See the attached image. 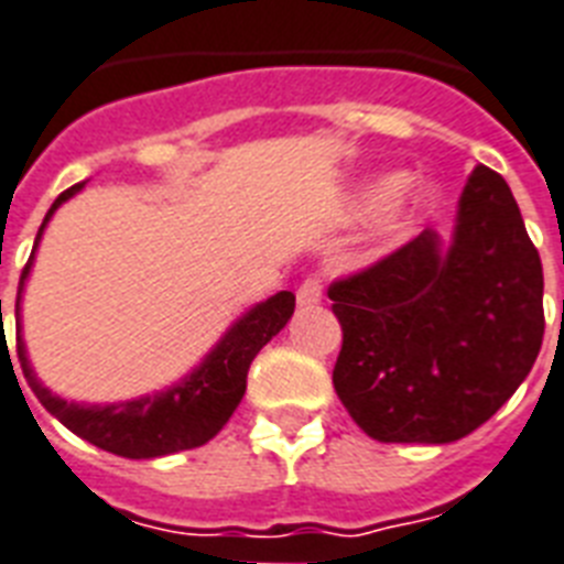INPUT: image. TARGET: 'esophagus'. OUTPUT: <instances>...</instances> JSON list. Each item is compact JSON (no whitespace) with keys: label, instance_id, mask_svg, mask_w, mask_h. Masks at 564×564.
Wrapping results in <instances>:
<instances>
[{"label":"esophagus","instance_id":"34e87169","mask_svg":"<svg viewBox=\"0 0 564 564\" xmlns=\"http://www.w3.org/2000/svg\"><path fill=\"white\" fill-rule=\"evenodd\" d=\"M323 300V285H319V279H305L303 285L296 288V305L300 308H314Z\"/></svg>","mask_w":564,"mask_h":564}]
</instances>
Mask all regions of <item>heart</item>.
I'll list each match as a JSON object with an SVG mask.
<instances>
[{
  "mask_svg": "<svg viewBox=\"0 0 564 564\" xmlns=\"http://www.w3.org/2000/svg\"><path fill=\"white\" fill-rule=\"evenodd\" d=\"M404 183H408V177H404V174H395V171L367 180V183L355 192V209L369 215V212L384 209V206L393 200L394 195L399 194L393 209L387 212L384 229L387 236L404 238L422 224V218H425L427 212L440 204V188H436L434 183H425V180L410 183V186H404Z\"/></svg>",
  "mask_w": 564,
  "mask_h": 564,
  "instance_id": "obj_1",
  "label": "heart"
}]
</instances>
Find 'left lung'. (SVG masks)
<instances>
[{
	"label": "left lung",
	"instance_id": "1",
	"mask_svg": "<svg viewBox=\"0 0 564 564\" xmlns=\"http://www.w3.org/2000/svg\"><path fill=\"white\" fill-rule=\"evenodd\" d=\"M542 259L501 174L477 165L445 241L425 229L328 288L335 390L378 443L443 445L492 419L544 337Z\"/></svg>",
	"mask_w": 564,
	"mask_h": 564
}]
</instances>
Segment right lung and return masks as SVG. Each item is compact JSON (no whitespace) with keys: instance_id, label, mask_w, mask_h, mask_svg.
<instances>
[{"instance_id":"1","label":"right lung","mask_w":564,"mask_h":564,"mask_svg":"<svg viewBox=\"0 0 564 564\" xmlns=\"http://www.w3.org/2000/svg\"><path fill=\"white\" fill-rule=\"evenodd\" d=\"M84 186L87 183L66 188L54 200L52 209L43 218L37 238H34L29 264L22 270L20 294H17V355H20L25 381L40 399V404L54 419H61L72 434H78L80 440L98 445L104 452L128 457V460H151V457L188 452V448L209 443L236 413L238 402L245 399L247 369L259 355V349L270 344V337H276L294 314V294L279 291V294L268 296L264 303L247 308L224 332L218 344L204 355V360L188 376H183L165 390H154V393L139 395V399L110 404L69 402V399L52 393L31 367L29 349L22 340V291H25L29 273L34 268V256H37L40 238L46 232L48 220Z\"/></svg>"}]
</instances>
